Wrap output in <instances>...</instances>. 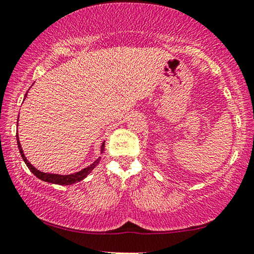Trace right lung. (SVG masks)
Returning <instances> with one entry per match:
<instances>
[{
    "label": "right lung",
    "mask_w": 254,
    "mask_h": 254,
    "mask_svg": "<svg viewBox=\"0 0 254 254\" xmlns=\"http://www.w3.org/2000/svg\"><path fill=\"white\" fill-rule=\"evenodd\" d=\"M26 98V96H25ZM19 119V116H18ZM18 126V124H17ZM17 143H18V148L19 151H20V155L22 157V160L26 163V165L28 166V169L30 170V172L33 173L34 176H36L39 179L45 181V183H49V184H55V185H71V184H75V183H78V181H81L86 178V176L90 175L91 172H92V170L96 168L98 165V163L100 162V158L101 157H98L96 161L93 162L92 164H90L89 166H86V168L82 169L81 171L78 172H75V173H70V175H57V173H48V172H42L40 171V170H37L36 168H34V166L29 163V161L26 158L25 154H24V150L21 148V145H20V141H19V137H18V132H17ZM105 150V141L101 143V147H100V154H103Z\"/></svg>",
    "instance_id": "add662e5"
}]
</instances>
